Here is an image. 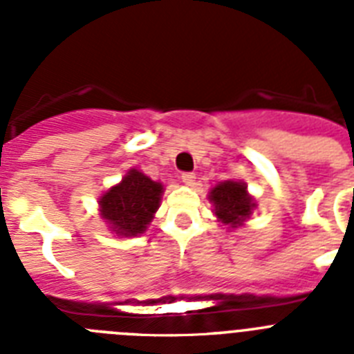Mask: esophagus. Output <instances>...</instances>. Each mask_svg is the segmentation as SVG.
<instances>
[{"mask_svg":"<svg viewBox=\"0 0 354 354\" xmlns=\"http://www.w3.org/2000/svg\"><path fill=\"white\" fill-rule=\"evenodd\" d=\"M180 180H183L186 186H193V184H195V180H196V175L195 174H183V175H180Z\"/></svg>","mask_w":354,"mask_h":354,"instance_id":"obj_1","label":"esophagus"}]
</instances>
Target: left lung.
<instances>
[{"label": "left lung", "instance_id": "8db88e82", "mask_svg": "<svg viewBox=\"0 0 354 354\" xmlns=\"http://www.w3.org/2000/svg\"><path fill=\"white\" fill-rule=\"evenodd\" d=\"M212 204V214L228 230H236L250 220V216L257 209V202L248 193V186L241 180L228 179L211 187L207 195Z\"/></svg>", "mask_w": 354, "mask_h": 354}]
</instances>
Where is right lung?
<instances>
[{"label":"right lung","instance_id":"right-lung-1","mask_svg":"<svg viewBox=\"0 0 354 354\" xmlns=\"http://www.w3.org/2000/svg\"><path fill=\"white\" fill-rule=\"evenodd\" d=\"M165 187L138 168H129L122 180L106 189L99 198L101 216L111 234L136 237L147 232L156 211L161 205Z\"/></svg>","mask_w":354,"mask_h":354}]
</instances>
